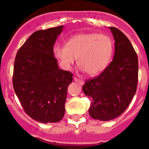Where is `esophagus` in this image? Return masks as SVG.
Masks as SVG:
<instances>
[{"instance_id":"34e87169","label":"esophagus","mask_w":149,"mask_h":149,"mask_svg":"<svg viewBox=\"0 0 149 149\" xmlns=\"http://www.w3.org/2000/svg\"><path fill=\"white\" fill-rule=\"evenodd\" d=\"M74 81L76 82H78V83L80 84L81 85H84V81H82V80L79 79L78 78H76V77H74Z\"/></svg>"}]
</instances>
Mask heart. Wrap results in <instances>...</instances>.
Wrapping results in <instances>:
<instances>
[{"mask_svg":"<svg viewBox=\"0 0 149 149\" xmlns=\"http://www.w3.org/2000/svg\"><path fill=\"white\" fill-rule=\"evenodd\" d=\"M54 55L65 69L77 64L89 76L102 73L110 61L113 45L110 37L98 33H84L71 37L66 46L56 45Z\"/></svg>","mask_w":149,"mask_h":149,"instance_id":"1","label":"heart"}]
</instances>
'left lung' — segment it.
Returning a JSON list of instances; mask_svg holds the SVG:
<instances>
[{"mask_svg": "<svg viewBox=\"0 0 149 149\" xmlns=\"http://www.w3.org/2000/svg\"><path fill=\"white\" fill-rule=\"evenodd\" d=\"M109 29L115 39L113 60L99 76L86 80L82 86L91 101L89 115L100 121H109L125 112L138 82V57L134 47L120 30Z\"/></svg>", "mask_w": 149, "mask_h": 149, "instance_id": "1", "label": "left lung"}]
</instances>
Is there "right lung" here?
<instances>
[{
	"mask_svg": "<svg viewBox=\"0 0 149 149\" xmlns=\"http://www.w3.org/2000/svg\"><path fill=\"white\" fill-rule=\"evenodd\" d=\"M64 26L37 31L18 50L13 85L24 112L39 122L64 117L67 88L73 73L58 68L53 46Z\"/></svg>",
	"mask_w": 149,
	"mask_h": 149,
	"instance_id": "right-lung-1",
	"label": "right lung"
}]
</instances>
